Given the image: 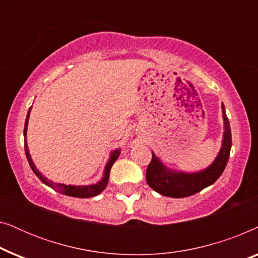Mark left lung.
Masks as SVG:
<instances>
[{
  "label": "left lung",
  "instance_id": "8db88e82",
  "mask_svg": "<svg viewBox=\"0 0 258 258\" xmlns=\"http://www.w3.org/2000/svg\"><path fill=\"white\" fill-rule=\"evenodd\" d=\"M222 116H223L224 124L223 139H222L221 149L213 163L208 165L206 169L194 172L174 170L168 168L153 153V160L148 165L146 175L148 185L163 196L182 199L200 192L201 190L216 182L224 171L231 149V130L223 103H222Z\"/></svg>",
  "mask_w": 258,
  "mask_h": 258
}]
</instances>
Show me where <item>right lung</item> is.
I'll return each instance as SVG.
<instances>
[{
    "label": "right lung",
    "instance_id": "1",
    "mask_svg": "<svg viewBox=\"0 0 258 258\" xmlns=\"http://www.w3.org/2000/svg\"><path fill=\"white\" fill-rule=\"evenodd\" d=\"M30 110L31 107L28 110V115L26 118V123H24V151H26V156L27 160L29 162L30 168L33 169V171L35 172V175L37 176L38 178L41 179L42 183H44L45 185L50 186V188L55 189L56 191H58L59 194H63V195L67 196H73V197H79V199H90V197L97 196L103 191V190L107 188L108 181H109V175H110V169L112 167V164L115 163L116 160H117L119 154H121V149H115L112 150L110 155H109V160L107 162L104 167V171L103 175H102V178L100 181L95 183V184H88V185H73V184H63V183H56L52 182L50 179H48L47 177H44L43 175L38 171V169L36 168V165L33 162V158L30 156L29 153V148H28V143H27V129H28V122H29V116H30Z\"/></svg>",
    "mask_w": 258,
    "mask_h": 258
}]
</instances>
